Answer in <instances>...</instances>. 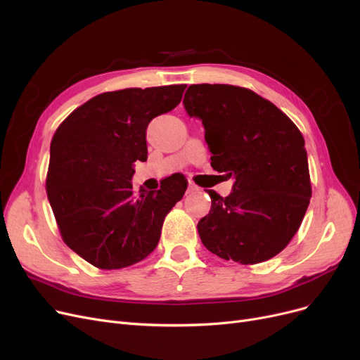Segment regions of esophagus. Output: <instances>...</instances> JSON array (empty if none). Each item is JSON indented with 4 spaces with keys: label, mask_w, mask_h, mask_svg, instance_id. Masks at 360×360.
<instances>
[{
    "label": "esophagus",
    "mask_w": 360,
    "mask_h": 360,
    "mask_svg": "<svg viewBox=\"0 0 360 360\" xmlns=\"http://www.w3.org/2000/svg\"><path fill=\"white\" fill-rule=\"evenodd\" d=\"M195 191H198V186L197 185H194V184H190L188 185V188H186V193H195Z\"/></svg>",
    "instance_id": "obj_1"
}]
</instances>
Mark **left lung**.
I'll return each mask as SVG.
<instances>
[{
	"label": "left lung",
	"mask_w": 360,
	"mask_h": 360,
	"mask_svg": "<svg viewBox=\"0 0 360 360\" xmlns=\"http://www.w3.org/2000/svg\"><path fill=\"white\" fill-rule=\"evenodd\" d=\"M184 107L205 127L210 165L233 179L197 225L202 245L225 260L255 264L283 252L311 197L304 138L287 115L256 92L191 85Z\"/></svg>",
	"instance_id": "8db88e82"
}]
</instances>
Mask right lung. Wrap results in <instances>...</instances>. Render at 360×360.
I'll return each instance as SVG.
<instances>
[{
	"label": "right lung",
	"instance_id": "right-lung-1",
	"mask_svg": "<svg viewBox=\"0 0 360 360\" xmlns=\"http://www.w3.org/2000/svg\"><path fill=\"white\" fill-rule=\"evenodd\" d=\"M186 85L127 88L91 98L57 128L46 195L63 241L100 269H120L158 247L165 216L182 198L175 174L160 190L132 191L134 163L147 160V127L179 104Z\"/></svg>",
	"mask_w": 360,
	"mask_h": 360
}]
</instances>
